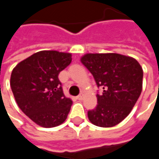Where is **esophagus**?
<instances>
[{
	"label": "esophagus",
	"instance_id": "1",
	"mask_svg": "<svg viewBox=\"0 0 159 159\" xmlns=\"http://www.w3.org/2000/svg\"><path fill=\"white\" fill-rule=\"evenodd\" d=\"M83 98H84V94H83V93H81V94H79L78 96L76 97V99H77V100H83Z\"/></svg>",
	"mask_w": 159,
	"mask_h": 159
}]
</instances>
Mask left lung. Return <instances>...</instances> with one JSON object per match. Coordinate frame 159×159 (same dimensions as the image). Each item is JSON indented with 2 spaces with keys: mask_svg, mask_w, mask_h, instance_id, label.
<instances>
[{
  "mask_svg": "<svg viewBox=\"0 0 159 159\" xmlns=\"http://www.w3.org/2000/svg\"><path fill=\"white\" fill-rule=\"evenodd\" d=\"M81 62L92 73L103 93L97 94V107L88 111L91 123L110 128L130 113L142 90L143 70L129 56L119 53H86Z\"/></svg>",
  "mask_w": 159,
  "mask_h": 159,
  "instance_id": "obj_1",
  "label": "left lung"
}]
</instances>
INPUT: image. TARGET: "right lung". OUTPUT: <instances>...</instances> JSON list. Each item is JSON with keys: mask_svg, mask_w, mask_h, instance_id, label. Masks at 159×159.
<instances>
[{"mask_svg": "<svg viewBox=\"0 0 159 159\" xmlns=\"http://www.w3.org/2000/svg\"><path fill=\"white\" fill-rule=\"evenodd\" d=\"M71 53L44 50L13 68L10 85L19 107L43 128L60 125L67 118L72 100L65 96L59 72L71 62Z\"/></svg>", "mask_w": 159, "mask_h": 159, "instance_id": "add662e5", "label": "right lung"}]
</instances>
